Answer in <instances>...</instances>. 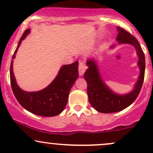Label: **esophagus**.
<instances>
[{
	"mask_svg": "<svg viewBox=\"0 0 153 153\" xmlns=\"http://www.w3.org/2000/svg\"><path fill=\"white\" fill-rule=\"evenodd\" d=\"M86 69H87V67L85 66V63L83 62H80V63H79V68H78L79 75H80V76L83 75L84 73H85V71H86Z\"/></svg>",
	"mask_w": 153,
	"mask_h": 153,
	"instance_id": "obj_1",
	"label": "esophagus"
}]
</instances>
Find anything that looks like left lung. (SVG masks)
Returning <instances> with one entry per match:
<instances>
[{"label":"left lung","mask_w":153,"mask_h":153,"mask_svg":"<svg viewBox=\"0 0 153 153\" xmlns=\"http://www.w3.org/2000/svg\"><path fill=\"white\" fill-rule=\"evenodd\" d=\"M117 29L119 32L117 36L118 45L128 44L132 45L136 50L140 75L130 92L125 94H117L111 90L103 80L96 59L94 57L88 58L86 65L88 68L84 74V78L87 82L88 100L91 106L101 113H114L130 106L140 94L145 77V54L137 39L122 28L117 27ZM115 47L116 45H114L110 48L113 49Z\"/></svg>","instance_id":"8db88e82"}]
</instances>
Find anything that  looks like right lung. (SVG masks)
<instances>
[{
    "label": "right lung",
    "instance_id": "obj_1",
    "mask_svg": "<svg viewBox=\"0 0 153 153\" xmlns=\"http://www.w3.org/2000/svg\"><path fill=\"white\" fill-rule=\"evenodd\" d=\"M30 31V29L24 31L12 57L10 68L12 91L19 103L29 112L41 117H54L62 113L65 108L70 91L78 78V62L62 65L55 78L42 90L34 92L22 90L16 80L13 63L19 47Z\"/></svg>",
    "mask_w": 153,
    "mask_h": 153
}]
</instances>
